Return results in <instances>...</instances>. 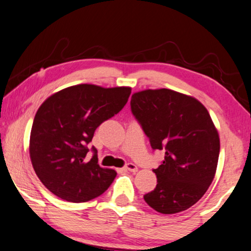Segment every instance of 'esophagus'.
Masks as SVG:
<instances>
[{"label":"esophagus","mask_w":251,"mask_h":251,"mask_svg":"<svg viewBox=\"0 0 251 251\" xmlns=\"http://www.w3.org/2000/svg\"><path fill=\"white\" fill-rule=\"evenodd\" d=\"M125 169L128 170V171H131V173H135V171H138V167H136L134 163L128 162V163H126Z\"/></svg>","instance_id":"obj_1"}]
</instances>
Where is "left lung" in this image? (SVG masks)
I'll list each match as a JSON object with an SVG mask.
<instances>
[{
  "instance_id": "obj_1",
  "label": "left lung",
  "mask_w": 251,
  "mask_h": 251,
  "mask_svg": "<svg viewBox=\"0 0 251 251\" xmlns=\"http://www.w3.org/2000/svg\"><path fill=\"white\" fill-rule=\"evenodd\" d=\"M131 110L151 148L164 151L153 169L156 188L145 201L163 214L188 210L205 195L217 170L220 139L210 113L196 98L170 89L133 94Z\"/></svg>"
}]
</instances>
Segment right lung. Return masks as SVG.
Segmentation results:
<instances>
[{
  "label": "right lung",
  "mask_w": 251,
  "mask_h": 251,
  "mask_svg": "<svg viewBox=\"0 0 251 251\" xmlns=\"http://www.w3.org/2000/svg\"><path fill=\"white\" fill-rule=\"evenodd\" d=\"M131 88L77 84L53 94L38 109L30 135V157L38 178L66 201L84 202L107 190L117 173L100 168L88 144L103 122L127 103Z\"/></svg>",
  "instance_id": "obj_1"
}]
</instances>
